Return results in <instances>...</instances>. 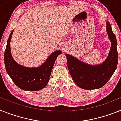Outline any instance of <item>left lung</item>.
Returning a JSON list of instances; mask_svg holds the SVG:
<instances>
[{
	"instance_id": "1",
	"label": "left lung",
	"mask_w": 121,
	"mask_h": 121,
	"mask_svg": "<svg viewBox=\"0 0 121 121\" xmlns=\"http://www.w3.org/2000/svg\"><path fill=\"white\" fill-rule=\"evenodd\" d=\"M107 31L111 43L108 56L102 64L89 65L78 60L72 55L66 54L67 65L69 73L74 82L85 90H94L101 88L107 83L117 68L118 53L117 41L111 30V25L107 22Z\"/></svg>"
}]
</instances>
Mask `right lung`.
<instances>
[{
  "mask_svg": "<svg viewBox=\"0 0 121 121\" xmlns=\"http://www.w3.org/2000/svg\"><path fill=\"white\" fill-rule=\"evenodd\" d=\"M13 30L7 41L4 60L7 73L17 86L25 91H39L44 88L50 78L55 62L60 50L53 52L44 63L38 68H27L18 65L13 60L10 52V40Z\"/></svg>",
  "mask_w": 121,
  "mask_h": 121,
  "instance_id": "obj_1",
  "label": "right lung"
}]
</instances>
